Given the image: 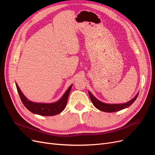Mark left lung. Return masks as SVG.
Masks as SVG:
<instances>
[{
  "label": "left lung",
  "mask_w": 155,
  "mask_h": 155,
  "mask_svg": "<svg viewBox=\"0 0 155 155\" xmlns=\"http://www.w3.org/2000/svg\"><path fill=\"white\" fill-rule=\"evenodd\" d=\"M88 92L89 96H90V98H91V100L93 104V105L95 106V107L97 108L98 110H101L103 112H117L129 107L133 104L136 100H137V98L138 96V93H139L138 92L137 94V95H136L133 99H131L127 102L124 103V104H107V103L102 102L99 100H97V98L89 91H88Z\"/></svg>",
  "instance_id": "8db88e82"
}]
</instances>
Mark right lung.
<instances>
[{
	"mask_svg": "<svg viewBox=\"0 0 155 155\" xmlns=\"http://www.w3.org/2000/svg\"><path fill=\"white\" fill-rule=\"evenodd\" d=\"M15 85L22 104H24L28 110L35 114L48 116L57 115L64 109L73 84L68 87L63 96L59 100L53 103H37L31 101L23 94L17 83H15Z\"/></svg>",
	"mask_w": 155,
	"mask_h": 155,
	"instance_id": "right-lung-1",
	"label": "right lung"
}]
</instances>
